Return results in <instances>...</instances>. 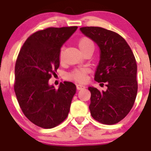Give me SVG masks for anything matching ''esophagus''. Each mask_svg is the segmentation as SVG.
Returning <instances> with one entry per match:
<instances>
[{"label": "esophagus", "mask_w": 151, "mask_h": 151, "mask_svg": "<svg viewBox=\"0 0 151 151\" xmlns=\"http://www.w3.org/2000/svg\"><path fill=\"white\" fill-rule=\"evenodd\" d=\"M76 88L78 90H82V89L85 88V85H80V84H78V85H76Z\"/></svg>", "instance_id": "1"}]
</instances>
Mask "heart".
Listing matches in <instances>:
<instances>
[{"label":"heart","mask_w":151,"mask_h":151,"mask_svg":"<svg viewBox=\"0 0 151 151\" xmlns=\"http://www.w3.org/2000/svg\"><path fill=\"white\" fill-rule=\"evenodd\" d=\"M78 47L82 53H85L88 50H94V45L93 41L88 37H82L78 41ZM62 57V53H60V58ZM87 70L85 69H76L69 73L67 75V78L71 80H74L76 82H83L86 78Z\"/></svg>","instance_id":"heart-1"}]
</instances>
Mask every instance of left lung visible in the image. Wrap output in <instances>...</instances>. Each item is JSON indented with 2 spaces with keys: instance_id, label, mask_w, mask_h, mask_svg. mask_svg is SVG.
I'll list each match as a JSON object with an SVG mask.
<instances>
[{
  "instance_id": "obj_1",
  "label": "left lung",
  "mask_w": 151,
  "mask_h": 151,
  "mask_svg": "<svg viewBox=\"0 0 151 151\" xmlns=\"http://www.w3.org/2000/svg\"><path fill=\"white\" fill-rule=\"evenodd\" d=\"M80 30L99 47L100 61L94 80L105 82L106 91L89 87L91 116L101 123L113 125L123 119L134 105L138 82L135 58L125 40L117 33L101 27Z\"/></svg>"
}]
</instances>
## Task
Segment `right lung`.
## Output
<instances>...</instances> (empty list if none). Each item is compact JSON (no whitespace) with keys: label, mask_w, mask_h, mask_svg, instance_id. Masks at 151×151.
<instances>
[{"label":"right lung","mask_w":151,"mask_h":151,"mask_svg":"<svg viewBox=\"0 0 151 151\" xmlns=\"http://www.w3.org/2000/svg\"><path fill=\"white\" fill-rule=\"evenodd\" d=\"M77 29L50 27L38 31L27 38L19 53L14 91L24 115L39 127L52 129L69 114L76 86L64 82L56 89L49 85L48 80L60 66L61 47Z\"/></svg>","instance_id":"obj_1"}]
</instances>
